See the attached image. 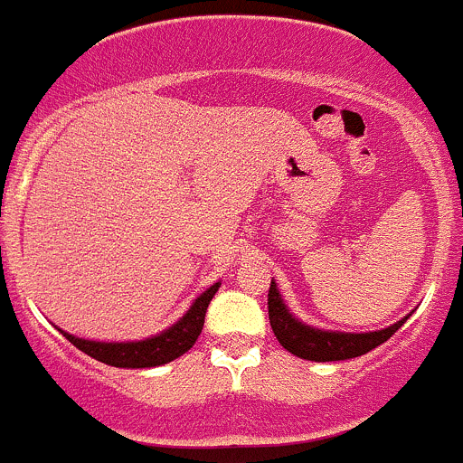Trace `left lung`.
I'll return each instance as SVG.
<instances>
[{"instance_id":"8db88e82","label":"left lung","mask_w":463,"mask_h":463,"mask_svg":"<svg viewBox=\"0 0 463 463\" xmlns=\"http://www.w3.org/2000/svg\"><path fill=\"white\" fill-rule=\"evenodd\" d=\"M412 314L403 316L394 325L385 326L378 331H363V334H352V331H334V329H318L314 325L298 320V316L291 314L287 302L282 300L278 284L270 279L269 288V320L273 326L275 338L279 340L287 352L293 356L305 358V361L329 363V361H347V358L363 356L372 352L378 345L385 343L387 338L396 334L405 320Z\"/></svg>"}]
</instances>
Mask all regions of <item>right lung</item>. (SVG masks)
I'll list each match as a JSON object with an SVG mask.
<instances>
[{
    "label": "right lung",
    "mask_w": 463,
    "mask_h": 463,
    "mask_svg": "<svg viewBox=\"0 0 463 463\" xmlns=\"http://www.w3.org/2000/svg\"><path fill=\"white\" fill-rule=\"evenodd\" d=\"M219 284L222 282H214L213 287L205 288L202 296L190 305V309L185 311L175 325L163 329L161 334L149 335V338L125 340V343H102V340L78 338V335L69 334V331L60 329V326L58 331L69 340V343L76 345L80 352L96 358V361L105 363V365L128 367V370H138V367L143 370V367L165 365V363L184 356V354L197 343L199 334H202L203 329L205 309H208L210 300H213V296L217 293Z\"/></svg>",
    "instance_id": "right-lung-1"
}]
</instances>
